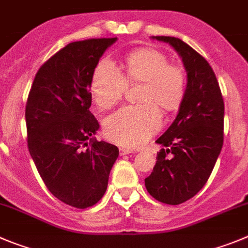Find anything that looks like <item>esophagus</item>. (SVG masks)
Listing matches in <instances>:
<instances>
[{
	"label": "esophagus",
	"instance_id": "34e87169",
	"mask_svg": "<svg viewBox=\"0 0 248 248\" xmlns=\"http://www.w3.org/2000/svg\"><path fill=\"white\" fill-rule=\"evenodd\" d=\"M120 155H129V154H133L134 152V150H131V149H126V147H120Z\"/></svg>",
	"mask_w": 248,
	"mask_h": 248
}]
</instances>
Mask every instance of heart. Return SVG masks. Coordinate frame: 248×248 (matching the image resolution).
<instances>
[{
  "label": "heart",
  "instance_id": "b5f03b06",
  "mask_svg": "<svg viewBox=\"0 0 248 248\" xmlns=\"http://www.w3.org/2000/svg\"><path fill=\"white\" fill-rule=\"evenodd\" d=\"M126 82L141 83L138 106H125L104 120V135L122 146L144 144L161 126V109L169 113L185 97L186 76L182 67L169 63L162 51L154 47L136 50L124 59V76L112 61L102 60L91 76L90 93L101 109L120 101Z\"/></svg>",
  "mask_w": 248,
  "mask_h": 248
}]
</instances>
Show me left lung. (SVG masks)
I'll use <instances>...</instances> for the list:
<instances>
[{"label": "left lung", "instance_id": "8db88e82", "mask_svg": "<svg viewBox=\"0 0 248 248\" xmlns=\"http://www.w3.org/2000/svg\"><path fill=\"white\" fill-rule=\"evenodd\" d=\"M169 43L182 58L187 87L178 114L156 140L161 149L154 171L145 178L147 192L161 203L178 205L206 183L224 142V99L208 61L174 36H152Z\"/></svg>", "mask_w": 248, "mask_h": 248}]
</instances>
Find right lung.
Segmentation results:
<instances>
[{
  "mask_svg": "<svg viewBox=\"0 0 248 248\" xmlns=\"http://www.w3.org/2000/svg\"><path fill=\"white\" fill-rule=\"evenodd\" d=\"M115 42L67 44L36 72L27 101L28 149L36 170L51 194L78 209L101 201L119 156L115 145L93 138L99 124L90 112L91 76Z\"/></svg>",
  "mask_w": 248,
  "mask_h": 248,
  "instance_id": "obj_1",
  "label": "right lung"
}]
</instances>
